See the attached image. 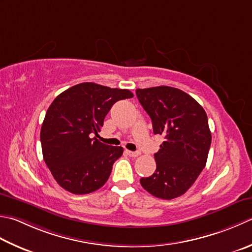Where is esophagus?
<instances>
[{
    "mask_svg": "<svg viewBox=\"0 0 252 252\" xmlns=\"http://www.w3.org/2000/svg\"><path fill=\"white\" fill-rule=\"evenodd\" d=\"M126 154L129 155V156H131V157H137V156L140 155V152H132V151H127V150H126Z\"/></svg>",
    "mask_w": 252,
    "mask_h": 252,
    "instance_id": "34e87169",
    "label": "esophagus"
}]
</instances>
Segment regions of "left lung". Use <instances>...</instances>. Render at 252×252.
Segmentation results:
<instances>
[{"mask_svg": "<svg viewBox=\"0 0 252 252\" xmlns=\"http://www.w3.org/2000/svg\"><path fill=\"white\" fill-rule=\"evenodd\" d=\"M136 96L151 117L154 134L165 139L154 154L155 172L141 178V185L156 198H178L205 167L212 141L208 116L198 101L178 88H139Z\"/></svg>", "mask_w": 252, "mask_h": 252, "instance_id": "left-lung-1", "label": "left lung"}]
</instances>
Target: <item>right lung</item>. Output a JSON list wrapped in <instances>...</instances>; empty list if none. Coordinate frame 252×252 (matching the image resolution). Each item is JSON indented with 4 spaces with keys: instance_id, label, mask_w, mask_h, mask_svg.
<instances>
[{
    "instance_id": "1",
    "label": "right lung",
    "mask_w": 252,
    "mask_h": 252,
    "mask_svg": "<svg viewBox=\"0 0 252 252\" xmlns=\"http://www.w3.org/2000/svg\"><path fill=\"white\" fill-rule=\"evenodd\" d=\"M129 90L81 83L57 96L48 108L40 131L43 160L64 190L87 194L106 184L121 146L96 137L113 103L132 98Z\"/></svg>"
}]
</instances>
